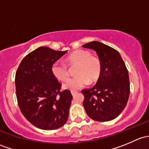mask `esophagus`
Segmentation results:
<instances>
[{
  "mask_svg": "<svg viewBox=\"0 0 149 149\" xmlns=\"http://www.w3.org/2000/svg\"><path fill=\"white\" fill-rule=\"evenodd\" d=\"M76 91H71V94H72V96H73V97H74L75 95H76Z\"/></svg>",
  "mask_w": 149,
  "mask_h": 149,
  "instance_id": "1",
  "label": "esophagus"
}]
</instances>
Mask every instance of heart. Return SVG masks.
Returning a JSON list of instances; mask_svg holds the SVG:
<instances>
[{"instance_id":"b5f03b06","label":"heart","mask_w":149,"mask_h":149,"mask_svg":"<svg viewBox=\"0 0 149 149\" xmlns=\"http://www.w3.org/2000/svg\"><path fill=\"white\" fill-rule=\"evenodd\" d=\"M65 64L70 67L76 65L74 69L76 76L68 79L63 85L65 89L76 91L86 86L89 81L90 83L96 82L101 75V61L97 57L91 56L88 51L83 49L73 51L65 58ZM65 65L55 63L51 67L54 77L61 81H65L69 76L68 69Z\"/></svg>"}]
</instances>
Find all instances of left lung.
Segmentation results:
<instances>
[{"label":"left lung","instance_id":"8db88e82","mask_svg":"<svg viewBox=\"0 0 149 149\" xmlns=\"http://www.w3.org/2000/svg\"><path fill=\"white\" fill-rule=\"evenodd\" d=\"M83 47L95 51L102 63L101 75L97 84L81 91L84 109L94 120H112L127 104L130 94L128 71L120 54L114 48L97 41Z\"/></svg>","mask_w":149,"mask_h":149}]
</instances>
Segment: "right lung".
Listing matches in <instances>:
<instances>
[{
    "label": "right lung",
    "mask_w": 149,
    "mask_h": 149,
    "mask_svg": "<svg viewBox=\"0 0 149 149\" xmlns=\"http://www.w3.org/2000/svg\"><path fill=\"white\" fill-rule=\"evenodd\" d=\"M67 51L40 47L22 61L15 78L16 98L20 110L33 125L50 130L67 122L73 97L70 91H61V84L51 67Z\"/></svg>",
    "instance_id": "1"
}]
</instances>
